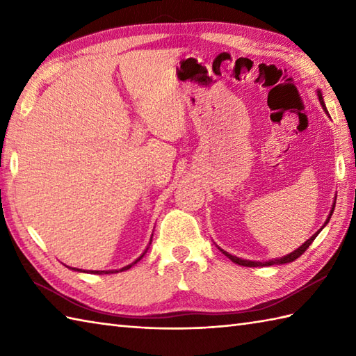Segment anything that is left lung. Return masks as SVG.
Returning a JSON list of instances; mask_svg holds the SVG:
<instances>
[{"mask_svg":"<svg viewBox=\"0 0 356 356\" xmlns=\"http://www.w3.org/2000/svg\"><path fill=\"white\" fill-rule=\"evenodd\" d=\"M318 99H320V102H321V107L324 108V111L327 113V110H326V105H324V101H323V96H321V93L318 92ZM334 209H335V205L332 207V211H330V214H329V217H327V220H326V223H329V220H330V216H332V213H334ZM324 223V225H326ZM323 229V228H321ZM320 229V231H321ZM320 231H316L314 236L309 238L307 241H305L303 245H301L298 249H295L293 252H291V254H287V255H284V257H282V259H275V260H269V261H251V260H241V259H238V257H236V255H231V254H228L226 251H223V249H220V251L228 257V259H231L234 263H237V264H240V266H248V268H257V266H272V264H283V263H291V261H293V260H297L298 257L301 255V254H305V251L306 249L312 245V241L315 240V237L318 236L320 234Z\"/></svg>","mask_w":356,"mask_h":356,"instance_id":"8db88e82","label":"left lung"}]
</instances>
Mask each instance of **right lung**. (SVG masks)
<instances>
[{"label":"right lung","mask_w":356,"mask_h":356,"mask_svg":"<svg viewBox=\"0 0 356 356\" xmlns=\"http://www.w3.org/2000/svg\"><path fill=\"white\" fill-rule=\"evenodd\" d=\"M142 257L143 255H140L139 257V259L138 260H136L134 263H138L140 259H142ZM134 263H131V264H128V266H125V268H122V269H120V270H125V269H130L131 266H133V264ZM70 269H74V270H79V269H76V268H70ZM104 272H105V274H110V272H111V274H113V272H119V270H92V274H104Z\"/></svg>","instance_id":"add662e5"}]
</instances>
